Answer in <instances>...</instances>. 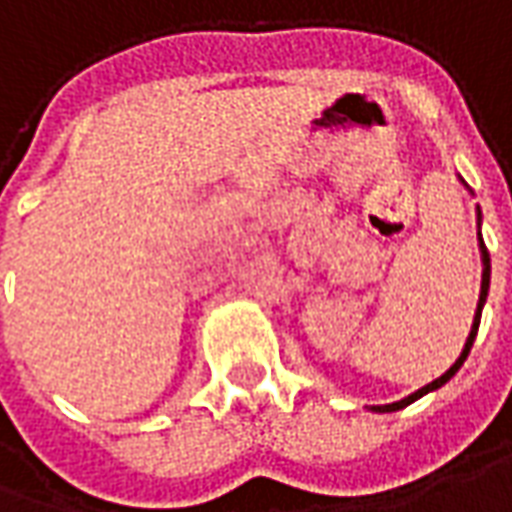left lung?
Masks as SVG:
<instances>
[{
  "instance_id": "obj_1",
  "label": "left lung",
  "mask_w": 512,
  "mask_h": 512,
  "mask_svg": "<svg viewBox=\"0 0 512 512\" xmlns=\"http://www.w3.org/2000/svg\"><path fill=\"white\" fill-rule=\"evenodd\" d=\"M482 218V215H479ZM479 252H482V291H479V305H476V316H474V328H471V336H468V342H465V350H462V356L454 361V367L448 370V373H443L440 378H434L431 384H426L423 389H417V392H412L409 398H403V401H395V403H384V406H373V412H398V409H403V406H409V403H415L417 398H423L426 392H431V389H440L443 384H446L448 378H454V373L462 367V361L468 358V353H471V347H474V339H476V330H479V319H482V305H485V300H488V288H490V255H488V246H485V241H482V235H479Z\"/></svg>"
}]
</instances>
